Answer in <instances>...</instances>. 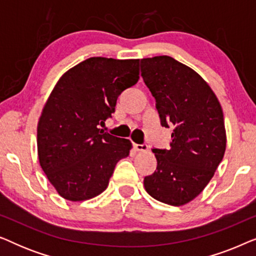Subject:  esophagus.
Instances as JSON below:
<instances>
[{
    "label": "esophagus",
    "mask_w": 256,
    "mask_h": 256,
    "mask_svg": "<svg viewBox=\"0 0 256 256\" xmlns=\"http://www.w3.org/2000/svg\"><path fill=\"white\" fill-rule=\"evenodd\" d=\"M134 149L136 152H146L148 150V146L146 144H134Z\"/></svg>",
    "instance_id": "obj_1"
}]
</instances>
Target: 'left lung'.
<instances>
[{"label": "left lung", "instance_id": "1", "mask_svg": "<svg viewBox=\"0 0 256 256\" xmlns=\"http://www.w3.org/2000/svg\"><path fill=\"white\" fill-rule=\"evenodd\" d=\"M141 72L160 124L172 128L170 149H152L157 168L144 177V188L164 204L185 205L204 190L222 160V104L197 72L169 56L141 59Z\"/></svg>", "mask_w": 256, "mask_h": 256}]
</instances>
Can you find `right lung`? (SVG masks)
<instances>
[{"instance_id": "right-lung-1", "label": "right lung", "mask_w": 256, "mask_h": 256, "mask_svg": "<svg viewBox=\"0 0 256 256\" xmlns=\"http://www.w3.org/2000/svg\"><path fill=\"white\" fill-rule=\"evenodd\" d=\"M140 59L92 57L60 76L37 126L40 164L64 199L84 202L108 186L132 142L99 124L114 113L118 96L140 79Z\"/></svg>"}]
</instances>
